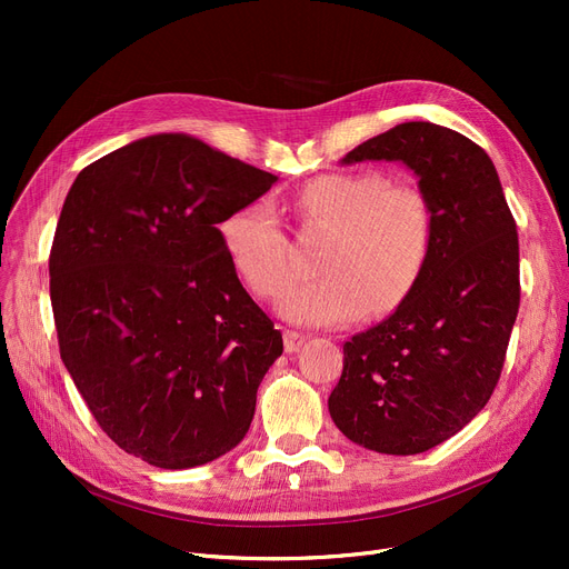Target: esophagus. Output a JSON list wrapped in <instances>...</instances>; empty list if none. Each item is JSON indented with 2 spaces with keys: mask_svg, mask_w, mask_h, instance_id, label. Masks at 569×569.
Wrapping results in <instances>:
<instances>
[{
  "mask_svg": "<svg viewBox=\"0 0 569 569\" xmlns=\"http://www.w3.org/2000/svg\"><path fill=\"white\" fill-rule=\"evenodd\" d=\"M307 343V337L300 335V332H292V330H286L283 332V346H286V352H297L302 346Z\"/></svg>",
  "mask_w": 569,
  "mask_h": 569,
  "instance_id": "34e87169",
  "label": "esophagus"
}]
</instances>
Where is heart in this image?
<instances>
[{"mask_svg": "<svg viewBox=\"0 0 569 569\" xmlns=\"http://www.w3.org/2000/svg\"><path fill=\"white\" fill-rule=\"evenodd\" d=\"M302 228L330 232L320 258L322 277L292 286L279 302L286 320L335 327L367 309H395L425 264L431 239L427 198L390 184L376 170L318 174L292 196ZM223 247L237 274L258 297H277L292 277L290 239L269 202L256 200L221 223Z\"/></svg>", "mask_w": 569, "mask_h": 569, "instance_id": "b5f03b06", "label": "heart"}]
</instances>
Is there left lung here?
Returning <instances> with one entry per match:
<instances>
[{
  "label": "left lung",
  "instance_id": "left-lung-1",
  "mask_svg": "<svg viewBox=\"0 0 569 569\" xmlns=\"http://www.w3.org/2000/svg\"><path fill=\"white\" fill-rule=\"evenodd\" d=\"M362 161H399L417 174L431 239L397 311L346 341L327 406L367 450L420 455L493 395L519 313V234L493 161L452 129L397 124L341 159Z\"/></svg>",
  "mask_w": 569,
  "mask_h": 569
}]
</instances>
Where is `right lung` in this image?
I'll list each match as a JSON object with an SVG mask.
<instances>
[{"label": "right lung", "instance_id": "right-lung-1", "mask_svg": "<svg viewBox=\"0 0 569 569\" xmlns=\"http://www.w3.org/2000/svg\"><path fill=\"white\" fill-rule=\"evenodd\" d=\"M187 133L89 163L50 251L59 355L99 427L166 470L247 436L281 332L239 283L219 223L277 184Z\"/></svg>", "mask_w": 569, "mask_h": 569}]
</instances>
